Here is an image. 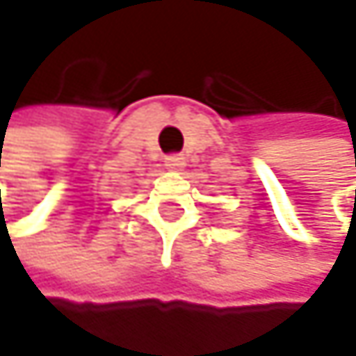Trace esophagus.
Listing matches in <instances>:
<instances>
[{"mask_svg":"<svg viewBox=\"0 0 356 356\" xmlns=\"http://www.w3.org/2000/svg\"><path fill=\"white\" fill-rule=\"evenodd\" d=\"M164 164L170 170H181L186 166V158H184V154H170V156H166Z\"/></svg>","mask_w":356,"mask_h":356,"instance_id":"1","label":"esophagus"}]
</instances>
